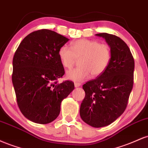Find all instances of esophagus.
<instances>
[{
    "mask_svg": "<svg viewBox=\"0 0 148 148\" xmlns=\"http://www.w3.org/2000/svg\"><path fill=\"white\" fill-rule=\"evenodd\" d=\"M79 86H81V84H79V83H74V87L78 88Z\"/></svg>",
    "mask_w": 148,
    "mask_h": 148,
    "instance_id": "1",
    "label": "esophagus"
}]
</instances>
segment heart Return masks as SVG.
<instances>
[{
    "mask_svg": "<svg viewBox=\"0 0 148 148\" xmlns=\"http://www.w3.org/2000/svg\"><path fill=\"white\" fill-rule=\"evenodd\" d=\"M58 57L62 66L67 69L72 68L79 59V67L66 73V78L80 82L87 79L90 74L92 77L103 74L109 64L111 51L107 44L81 39L72 42V49L62 46L58 50Z\"/></svg>",
    "mask_w": 148,
    "mask_h": 148,
    "instance_id": "b5f03b06",
    "label": "heart"
}]
</instances>
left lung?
I'll use <instances>...</instances> for the list:
<instances>
[{
  "label": "left lung",
  "mask_w": 148,
  "mask_h": 148,
  "mask_svg": "<svg viewBox=\"0 0 148 148\" xmlns=\"http://www.w3.org/2000/svg\"><path fill=\"white\" fill-rule=\"evenodd\" d=\"M95 35L106 40L111 58L103 74L83 86L86 96L80 116L90 126L99 128L113 123L125 111L133 88L134 60L120 37L106 33Z\"/></svg>",
  "instance_id": "obj_1"
}]
</instances>
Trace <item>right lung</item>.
Here are the masks:
<instances>
[{"mask_svg": "<svg viewBox=\"0 0 148 148\" xmlns=\"http://www.w3.org/2000/svg\"><path fill=\"white\" fill-rule=\"evenodd\" d=\"M69 39L53 30L33 32L13 58L12 84L18 108L27 119L48 124L60 114L61 102L74 89L72 81L57 84L64 71L58 50Z\"/></svg>", "mask_w": 148, "mask_h": 148, "instance_id": "1", "label": "right lung"}]
</instances>
